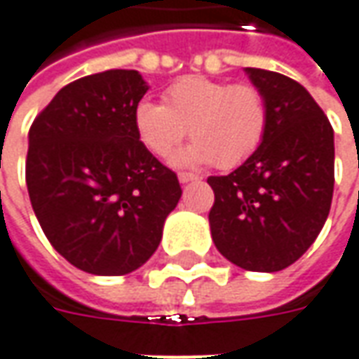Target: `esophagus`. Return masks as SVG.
<instances>
[{"label":"esophagus","mask_w":359,"mask_h":359,"mask_svg":"<svg viewBox=\"0 0 359 359\" xmlns=\"http://www.w3.org/2000/svg\"><path fill=\"white\" fill-rule=\"evenodd\" d=\"M177 180H180V184H189V182H195V180H199V175L187 174V172H180V174H177Z\"/></svg>","instance_id":"esophagus-1"}]
</instances>
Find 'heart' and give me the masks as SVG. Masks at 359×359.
<instances>
[{"label": "heart", "mask_w": 359, "mask_h": 359, "mask_svg": "<svg viewBox=\"0 0 359 359\" xmlns=\"http://www.w3.org/2000/svg\"><path fill=\"white\" fill-rule=\"evenodd\" d=\"M163 103L140 101L135 128L150 154L165 158L187 135L194 142L174 156L175 165L215 164L232 170L258 152L269 127L266 95L250 83L187 76L165 91Z\"/></svg>", "instance_id": "1"}]
</instances>
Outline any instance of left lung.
Returning <instances> with one entry per match:
<instances>
[{
	"instance_id": "obj_1",
	"label": "left lung",
	"mask_w": 359,
	"mask_h": 359,
	"mask_svg": "<svg viewBox=\"0 0 359 359\" xmlns=\"http://www.w3.org/2000/svg\"><path fill=\"white\" fill-rule=\"evenodd\" d=\"M269 105L258 152L229 175H211L209 226L217 250L248 271L297 262L325 226L334 191V130L299 81L244 68Z\"/></svg>"
}]
</instances>
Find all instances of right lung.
I'll list each match as a JSON object with an SVG mask.
<instances>
[{"label": "right lung", "mask_w": 359, "mask_h": 359, "mask_svg": "<svg viewBox=\"0 0 359 359\" xmlns=\"http://www.w3.org/2000/svg\"><path fill=\"white\" fill-rule=\"evenodd\" d=\"M137 70L62 88L29 130L27 189L54 250L81 271L125 276L147 264L182 197L177 175L140 142Z\"/></svg>", "instance_id": "add662e5"}]
</instances>
